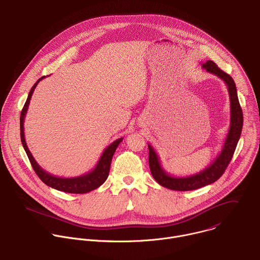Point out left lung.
Listing matches in <instances>:
<instances>
[{
    "mask_svg": "<svg viewBox=\"0 0 260 260\" xmlns=\"http://www.w3.org/2000/svg\"><path fill=\"white\" fill-rule=\"evenodd\" d=\"M203 69L220 78L228 87L230 97V127L227 138L223 145L221 153L217 158L203 171L183 177H176L168 174L161 165L159 156L157 155L151 144L149 147V165L155 180L162 186L179 191H187L201 188L217 181L225 172L227 166L232 160L238 141L241 136L243 126V113L238 100L237 89L232 77L223 72L213 60H207L202 63Z\"/></svg>",
    "mask_w": 260,
    "mask_h": 260,
    "instance_id": "1",
    "label": "left lung"
}]
</instances>
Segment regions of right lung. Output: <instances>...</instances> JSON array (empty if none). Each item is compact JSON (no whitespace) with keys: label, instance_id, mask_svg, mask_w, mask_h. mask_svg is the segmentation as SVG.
Wrapping results in <instances>:
<instances>
[{"label":"right lung","instance_id":"add662e5","mask_svg":"<svg viewBox=\"0 0 260 260\" xmlns=\"http://www.w3.org/2000/svg\"><path fill=\"white\" fill-rule=\"evenodd\" d=\"M44 78H45V76L41 77L32 86V88H31V90L28 94L27 100L24 104V107L21 111V115H20V136H21V142H22L23 148H24V150H25V152L28 156V159H29L35 173L41 179V181L43 183H45L47 186H49L51 188H54L56 190H59V191L68 192V193H86V192H89L91 190H94V189L98 188L100 185H102L105 182V180L107 179L113 154H114L116 148L122 142L123 139L120 138V139H117L116 141H114L113 143H111L103 151V153H102L99 161L97 162L95 168L92 169L91 171H89L88 173L83 174V175H80V176H77V177L64 178V177L54 176V175L48 173L47 171L43 170L38 165V163L35 161L31 152L29 151V149L27 147V144H26V141H25V136H24V119H25V115L27 113L28 106H29V103H30V99L32 97L34 89L36 88L37 84Z\"/></svg>","mask_w":260,"mask_h":260}]
</instances>
